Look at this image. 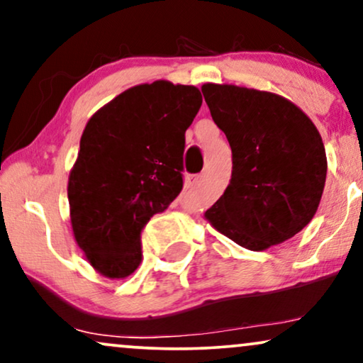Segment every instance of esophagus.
Masks as SVG:
<instances>
[{
    "label": "esophagus",
    "mask_w": 363,
    "mask_h": 363,
    "mask_svg": "<svg viewBox=\"0 0 363 363\" xmlns=\"http://www.w3.org/2000/svg\"><path fill=\"white\" fill-rule=\"evenodd\" d=\"M202 177H204L202 174H201V176H192V177H189V181H187V184H189V186L199 184V182L202 181Z\"/></svg>",
    "instance_id": "1"
}]
</instances>
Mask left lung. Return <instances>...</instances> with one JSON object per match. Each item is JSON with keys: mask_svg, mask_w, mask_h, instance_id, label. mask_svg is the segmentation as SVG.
I'll use <instances>...</instances> for the list:
<instances>
[{"mask_svg": "<svg viewBox=\"0 0 363 363\" xmlns=\"http://www.w3.org/2000/svg\"><path fill=\"white\" fill-rule=\"evenodd\" d=\"M202 94L232 149L230 182L206 219L255 252L294 238L315 216L325 186L317 128L291 101L265 91L207 83Z\"/></svg>", "mask_w": 363, "mask_h": 363, "instance_id": "obj_1", "label": "left lung"}]
</instances>
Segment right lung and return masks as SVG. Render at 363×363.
<instances>
[{"label":"right lung","instance_id":"right-lung-1","mask_svg":"<svg viewBox=\"0 0 363 363\" xmlns=\"http://www.w3.org/2000/svg\"><path fill=\"white\" fill-rule=\"evenodd\" d=\"M194 86L154 81L121 93L86 124L67 182L77 245L101 275L124 279L143 260L141 232L182 191Z\"/></svg>","mask_w":363,"mask_h":363}]
</instances>
